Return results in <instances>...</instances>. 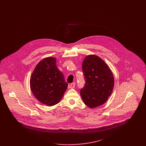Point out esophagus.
I'll return each mask as SVG.
<instances>
[{"instance_id":"34e87169","label":"esophagus","mask_w":146,"mask_h":146,"mask_svg":"<svg viewBox=\"0 0 146 146\" xmlns=\"http://www.w3.org/2000/svg\"><path fill=\"white\" fill-rule=\"evenodd\" d=\"M75 82H73L71 84H70V88L72 89L74 88L75 87Z\"/></svg>"}]
</instances>
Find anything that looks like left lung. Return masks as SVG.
Listing matches in <instances>:
<instances>
[{"label":"left lung","mask_w":146,"mask_h":146,"mask_svg":"<svg viewBox=\"0 0 146 146\" xmlns=\"http://www.w3.org/2000/svg\"><path fill=\"white\" fill-rule=\"evenodd\" d=\"M86 84L80 90L84 104L95 108L104 104L112 92L114 77L110 67L101 58L90 54L82 62Z\"/></svg>","instance_id":"8db88e82"}]
</instances>
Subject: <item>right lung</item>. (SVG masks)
<instances>
[{
  "label": "right lung",
  "mask_w": 146,
  "mask_h": 146,
  "mask_svg": "<svg viewBox=\"0 0 146 146\" xmlns=\"http://www.w3.org/2000/svg\"><path fill=\"white\" fill-rule=\"evenodd\" d=\"M62 72L56 65V58H45L36 66L31 74L30 86L39 102L48 106L57 104L67 88Z\"/></svg>",
  "instance_id": "right-lung-1"
}]
</instances>
